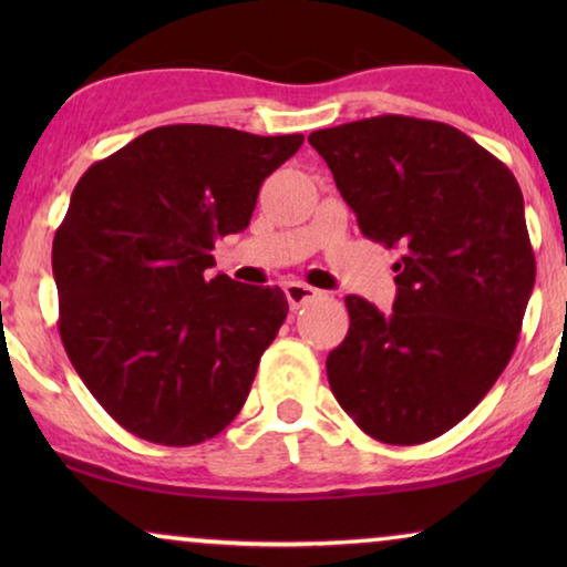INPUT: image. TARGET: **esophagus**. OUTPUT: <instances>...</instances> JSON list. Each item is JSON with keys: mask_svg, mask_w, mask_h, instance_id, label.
<instances>
[{"mask_svg": "<svg viewBox=\"0 0 567 567\" xmlns=\"http://www.w3.org/2000/svg\"><path fill=\"white\" fill-rule=\"evenodd\" d=\"M284 293H286V299H289V305L297 309V307H301L305 305V301H309V299H315L317 293V289H312V286L309 284H301V281H289L284 286Z\"/></svg>", "mask_w": 567, "mask_h": 567, "instance_id": "esophagus-1", "label": "esophagus"}]
</instances>
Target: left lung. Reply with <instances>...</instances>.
Instances as JSON below:
<instances>
[{
    "instance_id": "obj_1",
    "label": "left lung",
    "mask_w": 567,
    "mask_h": 567,
    "mask_svg": "<svg viewBox=\"0 0 567 567\" xmlns=\"http://www.w3.org/2000/svg\"><path fill=\"white\" fill-rule=\"evenodd\" d=\"M363 237L402 250L386 315L346 297L351 328L330 390L371 439H439L514 355L537 262L516 177L439 121L377 115L309 134Z\"/></svg>"
}]
</instances>
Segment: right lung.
Returning <instances> with one entry per match:
<instances>
[{"label": "right lung", "mask_w": 567, "mask_h": 567, "mask_svg": "<svg viewBox=\"0 0 567 567\" xmlns=\"http://www.w3.org/2000/svg\"><path fill=\"white\" fill-rule=\"evenodd\" d=\"M305 136L159 126L80 177L53 237L59 336L105 413L134 436L196 446L235 421L289 312L278 286L219 274L266 177Z\"/></svg>", "instance_id": "add662e5"}]
</instances>
